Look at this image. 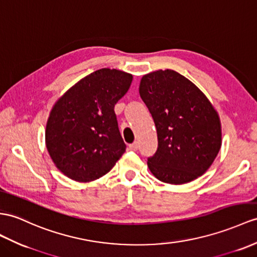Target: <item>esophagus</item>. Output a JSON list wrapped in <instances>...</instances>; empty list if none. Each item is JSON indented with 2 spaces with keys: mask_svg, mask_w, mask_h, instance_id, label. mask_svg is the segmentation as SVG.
I'll return each instance as SVG.
<instances>
[{
  "mask_svg": "<svg viewBox=\"0 0 257 257\" xmlns=\"http://www.w3.org/2000/svg\"><path fill=\"white\" fill-rule=\"evenodd\" d=\"M128 147H130L131 150H134V152H136V150L139 149V143L135 142V143H133V144H131V145H130Z\"/></svg>",
  "mask_w": 257,
  "mask_h": 257,
  "instance_id": "esophagus-1",
  "label": "esophagus"
}]
</instances>
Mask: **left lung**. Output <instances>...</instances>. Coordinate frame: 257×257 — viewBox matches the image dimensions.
Here are the masks:
<instances>
[{"mask_svg": "<svg viewBox=\"0 0 257 257\" xmlns=\"http://www.w3.org/2000/svg\"><path fill=\"white\" fill-rule=\"evenodd\" d=\"M140 95L157 128L158 148L147 160L150 172L169 184L201 177L221 147L220 120L207 97L172 70L144 75Z\"/></svg>", "mask_w": 257, "mask_h": 257, "instance_id": "1", "label": "left lung"}]
</instances>
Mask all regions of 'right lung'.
I'll return each mask as SVG.
<instances>
[{
	"label": "right lung",
	"mask_w": 257,
	"mask_h": 257,
	"mask_svg": "<svg viewBox=\"0 0 257 257\" xmlns=\"http://www.w3.org/2000/svg\"><path fill=\"white\" fill-rule=\"evenodd\" d=\"M133 76L101 68L80 79L55 102L48 118L46 145L59 170L77 182L107 174L124 154L114 105Z\"/></svg>",
	"instance_id": "right-lung-1"
}]
</instances>
